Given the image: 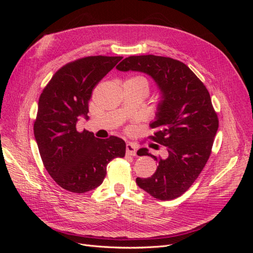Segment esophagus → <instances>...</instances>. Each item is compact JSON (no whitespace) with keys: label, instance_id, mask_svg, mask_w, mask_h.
<instances>
[{"label":"esophagus","instance_id":"obj_1","mask_svg":"<svg viewBox=\"0 0 253 253\" xmlns=\"http://www.w3.org/2000/svg\"><path fill=\"white\" fill-rule=\"evenodd\" d=\"M126 154L131 155V156H135L136 155V145L133 144L132 142H127L126 143Z\"/></svg>","mask_w":253,"mask_h":253}]
</instances>
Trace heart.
<instances>
[{"label":"heart","instance_id":"1","mask_svg":"<svg viewBox=\"0 0 253 253\" xmlns=\"http://www.w3.org/2000/svg\"><path fill=\"white\" fill-rule=\"evenodd\" d=\"M127 81H132V82H135V83H138V84H140V85H142L145 89L149 91V82L144 77H142V76H135V77H132L131 79H128Z\"/></svg>","mask_w":253,"mask_h":253}]
</instances>
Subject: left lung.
Here are the masks:
<instances>
[{
    "label": "left lung",
    "mask_w": 253,
    "mask_h": 253,
    "mask_svg": "<svg viewBox=\"0 0 253 253\" xmlns=\"http://www.w3.org/2000/svg\"><path fill=\"white\" fill-rule=\"evenodd\" d=\"M116 68L151 76L160 90L151 139L165 145L168 157L157 158L147 148L139 149L137 155L151 156L158 167L151 177H137L136 182L157 200H174L192 186L211 154L218 118L209 91L185 63L172 58L131 56Z\"/></svg>",
    "instance_id": "8db88e82"
}]
</instances>
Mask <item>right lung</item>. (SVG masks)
<instances>
[{
	"mask_svg": "<svg viewBox=\"0 0 253 253\" xmlns=\"http://www.w3.org/2000/svg\"><path fill=\"white\" fill-rule=\"evenodd\" d=\"M122 57L90 56L61 67L43 89L34 125L35 138L45 169L58 185L84 193L102 183L112 159L125 157L126 142L119 137L98 139L76 126L88 119L91 91Z\"/></svg>",
	"mask_w": 253,
	"mask_h": 253,
	"instance_id": "add662e5",
	"label": "right lung"
}]
</instances>
